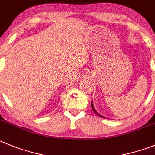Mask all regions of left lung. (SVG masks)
<instances>
[{"label": "left lung", "mask_w": 155, "mask_h": 155, "mask_svg": "<svg viewBox=\"0 0 155 155\" xmlns=\"http://www.w3.org/2000/svg\"><path fill=\"white\" fill-rule=\"evenodd\" d=\"M91 106H92V109H93V112L95 113V114H97V116H99V117H102V118H106L105 117H104V116L103 115H101V114H99L98 112H97V110H96V109L94 108V107H93V101H92V103H91Z\"/></svg>", "instance_id": "8db88e82"}]
</instances>
